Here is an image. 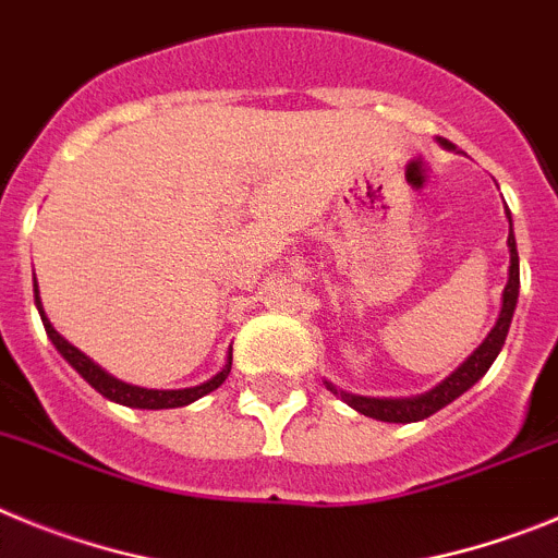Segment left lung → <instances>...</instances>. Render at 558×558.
<instances>
[{"instance_id": "1", "label": "left lung", "mask_w": 558, "mask_h": 558, "mask_svg": "<svg viewBox=\"0 0 558 558\" xmlns=\"http://www.w3.org/2000/svg\"><path fill=\"white\" fill-rule=\"evenodd\" d=\"M439 144L445 149H456L453 144L439 138ZM506 219H509V280H506L504 298H500V314L495 319V328L486 333V339L481 341L473 353L466 355L453 373L445 380L434 386V389L423 391V395H414V398H364V395H353V391L336 389L330 380H325L333 395H339L350 409H355L359 414L373 416V420H380V423H420L425 416L436 414L439 409H445L448 403H453L456 398H461L470 386L478 384L486 375V369L492 366V361L498 359V353L506 344V333H509L511 316H514L517 298H520V255H517V242H514V230H511V214L506 208Z\"/></svg>"}]
</instances>
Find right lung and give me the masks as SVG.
<instances>
[{"label":"right lung","instance_id":"obj_1","mask_svg":"<svg viewBox=\"0 0 558 558\" xmlns=\"http://www.w3.org/2000/svg\"><path fill=\"white\" fill-rule=\"evenodd\" d=\"M33 291H35V308H38V314H41V323H44V328H47L49 341H52L54 348H58V353L63 355V359H66L69 364H72L74 369H77V373L83 375V378L88 380V384H92L99 395H102V398L113 400V403L128 405V409H180V405L194 403V400L205 398L208 391L219 389V386L225 384V378L230 375L233 350H228V361H225L222 369H219L214 378H208L205 384H199V386H189V389H144V386L124 384V380L113 378L108 369H102L97 361L88 359L83 350L74 348L72 341H66L63 336L58 333V330L52 328L47 311H44L41 291H38V280L33 283Z\"/></svg>","mask_w":558,"mask_h":558}]
</instances>
